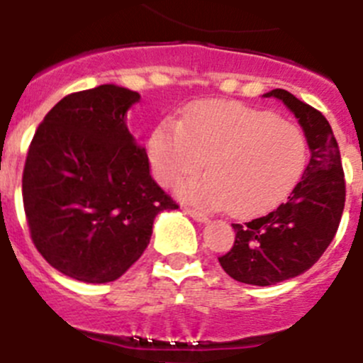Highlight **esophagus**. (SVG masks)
I'll return each mask as SVG.
<instances>
[{"instance_id": "1", "label": "esophagus", "mask_w": 363, "mask_h": 363, "mask_svg": "<svg viewBox=\"0 0 363 363\" xmlns=\"http://www.w3.org/2000/svg\"><path fill=\"white\" fill-rule=\"evenodd\" d=\"M184 212L187 213V216H191L194 220H198V223H206V220H208V216H206V213L198 212V210L191 208V206H184Z\"/></svg>"}]
</instances>
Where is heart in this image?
Listing matches in <instances>:
<instances>
[{
    "label": "heart",
    "instance_id": "heart-1",
    "mask_svg": "<svg viewBox=\"0 0 363 363\" xmlns=\"http://www.w3.org/2000/svg\"><path fill=\"white\" fill-rule=\"evenodd\" d=\"M150 160L162 185L203 208H230L251 217L291 194L308 164V143L298 124L239 103H196L182 123L165 119L150 140Z\"/></svg>",
    "mask_w": 363,
    "mask_h": 363
}]
</instances>
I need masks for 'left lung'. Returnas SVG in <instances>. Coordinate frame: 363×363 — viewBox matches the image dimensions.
Masks as SVG:
<instances>
[{"label": "left lung", "instance_id": "8db88e82", "mask_svg": "<svg viewBox=\"0 0 363 363\" xmlns=\"http://www.w3.org/2000/svg\"><path fill=\"white\" fill-rule=\"evenodd\" d=\"M291 108L305 132L310 162L294 191L267 216L231 224L235 242L219 257L231 278L267 287L308 271L339 230L346 203V182L339 144L326 117L289 91L264 94Z\"/></svg>", "mask_w": 363, "mask_h": 363}]
</instances>
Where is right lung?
<instances>
[{
	"label": "right lung",
	"instance_id": "right-lung-1",
	"mask_svg": "<svg viewBox=\"0 0 363 363\" xmlns=\"http://www.w3.org/2000/svg\"><path fill=\"white\" fill-rule=\"evenodd\" d=\"M139 92L99 85L46 113L28 147L23 203L44 260L78 281H113L147 247L153 220L178 208L150 174L126 112Z\"/></svg>",
	"mask_w": 363,
	"mask_h": 363
}]
</instances>
